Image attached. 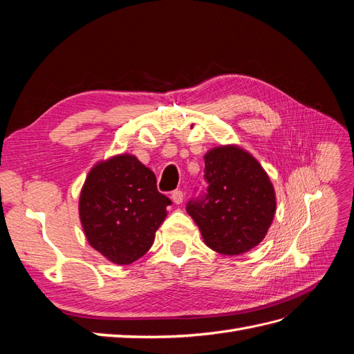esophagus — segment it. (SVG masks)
<instances>
[{"label":"esophagus","mask_w":354,"mask_h":354,"mask_svg":"<svg viewBox=\"0 0 354 354\" xmlns=\"http://www.w3.org/2000/svg\"><path fill=\"white\" fill-rule=\"evenodd\" d=\"M183 198H185V195L181 190H174L173 194H171V199H173V202L177 203V205H180V203L183 202Z\"/></svg>","instance_id":"obj_1"}]
</instances>
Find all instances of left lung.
<instances>
[{"mask_svg":"<svg viewBox=\"0 0 354 354\" xmlns=\"http://www.w3.org/2000/svg\"><path fill=\"white\" fill-rule=\"evenodd\" d=\"M207 190L186 205L203 242L224 255L259 245L274 217L276 196L263 167L238 146L214 147L205 155Z\"/></svg>","mask_w":354,"mask_h":354,"instance_id":"left-lung-1","label":"left lung"}]
</instances>
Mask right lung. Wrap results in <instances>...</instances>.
<instances>
[{
    "instance_id": "add662e5",
    "label": "right lung",
    "mask_w": 354,
    "mask_h": 354,
    "mask_svg": "<svg viewBox=\"0 0 354 354\" xmlns=\"http://www.w3.org/2000/svg\"><path fill=\"white\" fill-rule=\"evenodd\" d=\"M171 199L159 194L156 177L133 155L99 162L80 196L87 241L115 264H131L153 243Z\"/></svg>"
}]
</instances>
